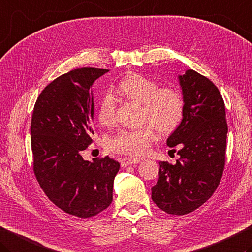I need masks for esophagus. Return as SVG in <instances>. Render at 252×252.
<instances>
[{
  "label": "esophagus",
  "mask_w": 252,
  "mask_h": 252,
  "mask_svg": "<svg viewBox=\"0 0 252 252\" xmlns=\"http://www.w3.org/2000/svg\"><path fill=\"white\" fill-rule=\"evenodd\" d=\"M121 167H126V166H130L133 164H137V162H140L139 158H132V157H125V158L121 159Z\"/></svg>",
  "instance_id": "34e87169"
}]
</instances>
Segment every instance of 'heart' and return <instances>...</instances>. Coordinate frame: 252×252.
I'll return each mask as SVG.
<instances>
[{
	"instance_id": "1",
	"label": "heart",
	"mask_w": 252,
	"mask_h": 252,
	"mask_svg": "<svg viewBox=\"0 0 252 252\" xmlns=\"http://www.w3.org/2000/svg\"><path fill=\"white\" fill-rule=\"evenodd\" d=\"M118 90L129 99L142 103L143 121L153 126L145 125L137 129H125L116 133L107 142L108 149L113 153L129 156L144 155L156 140L154 126L161 133H170L182 120L184 98L174 87L159 88L154 80L132 73L122 78ZM98 120L103 126H111L116 121V103L110 95L101 98Z\"/></svg>"
}]
</instances>
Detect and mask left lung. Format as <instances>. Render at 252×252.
Masks as SVG:
<instances>
[{
	"label": "left lung",
	"mask_w": 252,
	"mask_h": 252,
	"mask_svg": "<svg viewBox=\"0 0 252 252\" xmlns=\"http://www.w3.org/2000/svg\"><path fill=\"white\" fill-rule=\"evenodd\" d=\"M179 83L184 117L167 140L179 149V158L174 165L159 162V178L152 188L154 203L172 215L191 213L214 193L223 176L228 132L219 88L193 70L180 75Z\"/></svg>",
	"instance_id": "left-lung-1"
}]
</instances>
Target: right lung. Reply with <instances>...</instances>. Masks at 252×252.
<instances>
[{"label": "right lung", "instance_id": "add662e5", "mask_svg": "<svg viewBox=\"0 0 252 252\" xmlns=\"http://www.w3.org/2000/svg\"><path fill=\"white\" fill-rule=\"evenodd\" d=\"M109 70L75 68L44 87L34 103L31 134L33 172L58 208L87 219L112 202L120 164L109 157L83 159L93 142L94 98L91 87Z\"/></svg>", "mask_w": 252, "mask_h": 252}]
</instances>
